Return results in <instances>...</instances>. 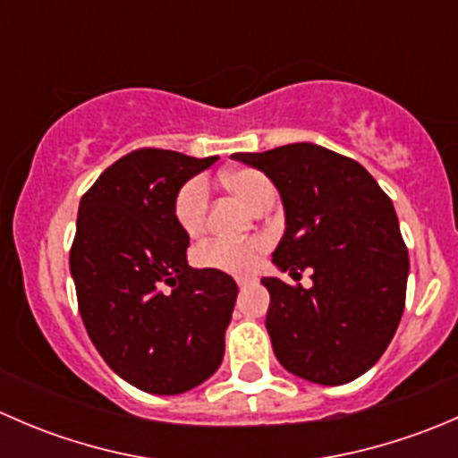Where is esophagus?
<instances>
[{
  "label": "esophagus",
  "mask_w": 458,
  "mask_h": 458,
  "mask_svg": "<svg viewBox=\"0 0 458 458\" xmlns=\"http://www.w3.org/2000/svg\"><path fill=\"white\" fill-rule=\"evenodd\" d=\"M257 281H259V279H257L255 275H242V276H237L239 288H248V285H255Z\"/></svg>",
  "instance_id": "obj_1"
}]
</instances>
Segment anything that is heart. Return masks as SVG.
Here are the masks:
<instances>
[{
  "mask_svg": "<svg viewBox=\"0 0 458 458\" xmlns=\"http://www.w3.org/2000/svg\"><path fill=\"white\" fill-rule=\"evenodd\" d=\"M224 183L239 197L243 203L255 210L259 203L275 197L270 179L255 168H239L230 170L224 174ZM210 191L203 177H192L177 191L173 201V215L179 228L191 237H197L206 225V212ZM266 250L263 239H248L242 243L230 242H208L195 250V263L199 267H210V270L221 272H248L257 266L259 257Z\"/></svg>",
  "mask_w": 458,
  "mask_h": 458,
  "instance_id": "heart-1",
  "label": "heart"
}]
</instances>
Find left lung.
Listing matches in <instances>:
<instances>
[{"mask_svg": "<svg viewBox=\"0 0 458 458\" xmlns=\"http://www.w3.org/2000/svg\"><path fill=\"white\" fill-rule=\"evenodd\" d=\"M279 191L285 233L272 263L312 285L263 276L270 293L266 327L288 372L341 386L368 372L390 345L405 308L408 248L394 206L350 157L317 143L234 152Z\"/></svg>", "mask_w": 458, "mask_h": 458, "instance_id": "8db88e82", "label": "left lung"}]
</instances>
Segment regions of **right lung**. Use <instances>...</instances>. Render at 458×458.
Segmentation results:
<instances>
[{"label": "right lung", "instance_id": "add662e5", "mask_svg": "<svg viewBox=\"0 0 458 458\" xmlns=\"http://www.w3.org/2000/svg\"><path fill=\"white\" fill-rule=\"evenodd\" d=\"M215 161L140 148L80 201L71 275L81 321L113 372L150 394L192 390L224 359L239 288L188 266L191 237L173 215L182 183Z\"/></svg>", "mask_w": 458, "mask_h": 458}]
</instances>
